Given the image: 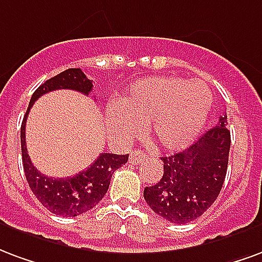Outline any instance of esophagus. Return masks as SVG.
Listing matches in <instances>:
<instances>
[{"instance_id":"obj_1","label":"esophagus","mask_w":262,"mask_h":262,"mask_svg":"<svg viewBox=\"0 0 262 262\" xmlns=\"http://www.w3.org/2000/svg\"><path fill=\"white\" fill-rule=\"evenodd\" d=\"M145 159H146V155H145L142 150H139V149L133 150V152H131V155H129V163H133V165L142 163Z\"/></svg>"}]
</instances>
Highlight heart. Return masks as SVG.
I'll use <instances>...</instances> for the list:
<instances>
[{
	"instance_id": "obj_1",
	"label": "heart",
	"mask_w": 262,
	"mask_h": 262,
	"mask_svg": "<svg viewBox=\"0 0 262 262\" xmlns=\"http://www.w3.org/2000/svg\"><path fill=\"white\" fill-rule=\"evenodd\" d=\"M212 93L207 83L165 76L135 83L107 114L108 127L133 137L139 124L150 123V135L166 150H179L194 141L207 123Z\"/></svg>"
}]
</instances>
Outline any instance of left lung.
Segmentation results:
<instances>
[{
	"instance_id": "8db88e82",
	"label": "left lung",
	"mask_w": 262,
	"mask_h": 262,
	"mask_svg": "<svg viewBox=\"0 0 262 262\" xmlns=\"http://www.w3.org/2000/svg\"><path fill=\"white\" fill-rule=\"evenodd\" d=\"M228 116L179 154L163 156V176L145 187L150 209L171 223L184 225L200 217L215 202L226 177L230 149Z\"/></svg>"
}]
</instances>
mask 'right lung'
Masks as SVG:
<instances>
[{
	"label": "right lung",
	"mask_w": 262,
	"mask_h": 262,
	"mask_svg": "<svg viewBox=\"0 0 262 262\" xmlns=\"http://www.w3.org/2000/svg\"><path fill=\"white\" fill-rule=\"evenodd\" d=\"M57 89H72L81 92L83 95H89L93 89V83L88 79L81 68H70L62 71L58 75L40 85L30 99L29 107L26 110L22 127H20V146H22V162L26 180L29 183L30 190L47 209L55 215L64 217L78 216L85 213L92 208H95L100 202L110 186V179L114 170L127 163V155L102 154L97 158L91 167L86 170L79 171L78 174L67 179H53L41 174L32 163L26 139H25V127L29 110L33 103L49 92Z\"/></svg>",
	"instance_id": "obj_1"
}]
</instances>
